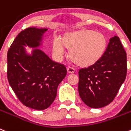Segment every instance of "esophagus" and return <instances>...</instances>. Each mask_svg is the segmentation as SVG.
<instances>
[{
  "label": "esophagus",
  "instance_id": "obj_1",
  "mask_svg": "<svg viewBox=\"0 0 131 131\" xmlns=\"http://www.w3.org/2000/svg\"><path fill=\"white\" fill-rule=\"evenodd\" d=\"M67 72L68 74H74V69L73 68H71V67H68L67 68Z\"/></svg>",
  "mask_w": 131,
  "mask_h": 131
}]
</instances>
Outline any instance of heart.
<instances>
[{
    "mask_svg": "<svg viewBox=\"0 0 131 131\" xmlns=\"http://www.w3.org/2000/svg\"><path fill=\"white\" fill-rule=\"evenodd\" d=\"M107 46V40L103 34L88 29L67 32L61 39L52 41V52L57 59H61L69 50L68 56L80 67H89L101 59Z\"/></svg>",
    "mask_w": 131,
    "mask_h": 131,
    "instance_id": "b5f03b06",
    "label": "heart"
}]
</instances>
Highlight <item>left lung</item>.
I'll return each mask as SVG.
<instances>
[{"label":"left lung","mask_w":131,"mask_h":131,"mask_svg":"<svg viewBox=\"0 0 131 131\" xmlns=\"http://www.w3.org/2000/svg\"><path fill=\"white\" fill-rule=\"evenodd\" d=\"M127 54L118 36L111 38L101 59L79 70L78 91L90 108L105 107L112 102L126 78Z\"/></svg>","instance_id":"8db88e82"}]
</instances>
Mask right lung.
<instances>
[{
  "mask_svg": "<svg viewBox=\"0 0 131 131\" xmlns=\"http://www.w3.org/2000/svg\"><path fill=\"white\" fill-rule=\"evenodd\" d=\"M48 28L31 27L19 33L7 55L8 79L25 106L45 110L57 96L58 85L67 75L63 64L53 61L45 52L43 35ZM32 48L30 52L25 47Z\"/></svg>",
  "mask_w": 131,
  "mask_h": 131,
  "instance_id": "1",
  "label": "right lung"
}]
</instances>
